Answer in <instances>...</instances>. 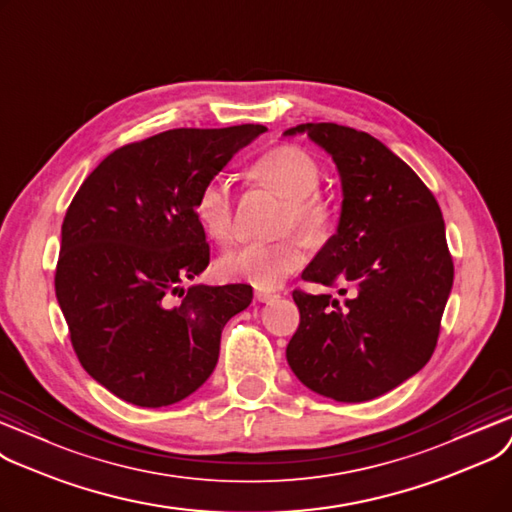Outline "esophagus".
Wrapping results in <instances>:
<instances>
[{"mask_svg": "<svg viewBox=\"0 0 512 512\" xmlns=\"http://www.w3.org/2000/svg\"><path fill=\"white\" fill-rule=\"evenodd\" d=\"M254 298H256L258 302L266 304V302H273V300H277L279 296L275 294V291H262V289H256V291H254Z\"/></svg>", "mask_w": 512, "mask_h": 512, "instance_id": "esophagus-1", "label": "esophagus"}]
</instances>
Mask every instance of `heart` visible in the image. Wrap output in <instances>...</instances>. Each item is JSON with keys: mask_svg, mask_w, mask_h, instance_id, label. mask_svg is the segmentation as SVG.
Here are the masks:
<instances>
[{"mask_svg": "<svg viewBox=\"0 0 512 512\" xmlns=\"http://www.w3.org/2000/svg\"><path fill=\"white\" fill-rule=\"evenodd\" d=\"M252 173L258 181L269 185L287 200L285 227L296 229L308 241H321L333 227L331 204L316 196L321 185V168L316 160L294 145L262 154ZM196 216L206 235L218 243L233 237V202L225 177L208 179L196 198ZM306 262V250L298 237H287L275 243H248L229 252L218 262V273L225 279L246 281L256 289L269 291L279 287L291 273Z\"/></svg>", "mask_w": 512, "mask_h": 512, "instance_id": "heart-1", "label": "heart"}]
</instances>
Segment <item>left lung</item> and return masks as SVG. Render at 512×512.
Listing matches in <instances>:
<instances>
[{
    "label": "left lung",
    "instance_id": "obj_1",
    "mask_svg": "<svg viewBox=\"0 0 512 512\" xmlns=\"http://www.w3.org/2000/svg\"><path fill=\"white\" fill-rule=\"evenodd\" d=\"M335 162L342 212L335 233L302 273L344 283L331 294L294 291L300 327L285 356L312 392L335 402H367L417 375L431 358L452 291L454 266L442 210L402 158L369 133L306 123Z\"/></svg>",
    "mask_w": 512,
    "mask_h": 512
}]
</instances>
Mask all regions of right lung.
I'll list each match as a JSON object with an SVG mask.
<instances>
[{"mask_svg":"<svg viewBox=\"0 0 512 512\" xmlns=\"http://www.w3.org/2000/svg\"><path fill=\"white\" fill-rule=\"evenodd\" d=\"M264 131L173 129L129 143L72 198L56 298L83 369L120 400L160 408L191 396L216 367L223 327L250 306V285L181 283L210 262L198 191Z\"/></svg>","mask_w":512,"mask_h":512,"instance_id":"1","label":"right lung"}]
</instances>
